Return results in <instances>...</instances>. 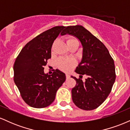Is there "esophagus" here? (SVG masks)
Segmentation results:
<instances>
[{
	"mask_svg": "<svg viewBox=\"0 0 130 130\" xmlns=\"http://www.w3.org/2000/svg\"><path fill=\"white\" fill-rule=\"evenodd\" d=\"M70 77V75L68 74H66V78L68 79Z\"/></svg>",
	"mask_w": 130,
	"mask_h": 130,
	"instance_id": "esophagus-1",
	"label": "esophagus"
}]
</instances>
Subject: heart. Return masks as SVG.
Returning a JSON list of instances; mask_svg holds the SVG:
<instances>
[{"instance_id": "b5f03b06", "label": "heart", "mask_w": 130, "mask_h": 130, "mask_svg": "<svg viewBox=\"0 0 130 130\" xmlns=\"http://www.w3.org/2000/svg\"><path fill=\"white\" fill-rule=\"evenodd\" d=\"M74 41L78 42L77 39L73 37H69L67 40V44ZM76 64V62L73 58H69V59H66V58L61 57L59 58L56 61V65L58 68L62 70L63 71H69L72 69L73 67L75 66Z\"/></svg>"}]
</instances>
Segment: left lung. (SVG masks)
I'll use <instances>...</instances> for the list:
<instances>
[{
  "label": "left lung",
  "mask_w": 130,
  "mask_h": 130,
  "mask_svg": "<svg viewBox=\"0 0 130 130\" xmlns=\"http://www.w3.org/2000/svg\"><path fill=\"white\" fill-rule=\"evenodd\" d=\"M73 35L83 46V57L75 72L79 78L71 76L76 81L71 90L73 103L79 108L86 111L95 109L105 101L116 80L114 60L104 44L83 26L65 27L61 35ZM86 74L83 82L80 77Z\"/></svg>",
  "instance_id": "obj_1"
}]
</instances>
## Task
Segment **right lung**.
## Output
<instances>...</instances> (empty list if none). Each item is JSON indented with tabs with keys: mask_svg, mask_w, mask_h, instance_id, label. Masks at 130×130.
<instances>
[{
	"mask_svg": "<svg viewBox=\"0 0 130 130\" xmlns=\"http://www.w3.org/2000/svg\"><path fill=\"white\" fill-rule=\"evenodd\" d=\"M64 26H56L41 33L25 45L14 62V81L23 100L30 106L43 108L54 101L56 92L66 79L56 70L44 73V66L51 57L54 41Z\"/></svg>",
	"mask_w": 130,
	"mask_h": 130,
	"instance_id": "1",
	"label": "right lung"
}]
</instances>
